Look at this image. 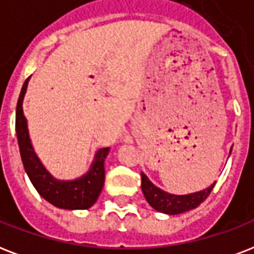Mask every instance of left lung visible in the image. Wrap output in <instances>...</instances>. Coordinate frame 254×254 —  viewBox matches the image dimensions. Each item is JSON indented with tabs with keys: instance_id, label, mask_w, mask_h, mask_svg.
Listing matches in <instances>:
<instances>
[{
	"instance_id": "8db88e82",
	"label": "left lung",
	"mask_w": 254,
	"mask_h": 254,
	"mask_svg": "<svg viewBox=\"0 0 254 254\" xmlns=\"http://www.w3.org/2000/svg\"><path fill=\"white\" fill-rule=\"evenodd\" d=\"M141 178H142L141 187H142L143 196L147 203L154 209L162 213H167V215H178V213H183L190 209L196 208L201 201H204L208 197L216 185L215 182L208 189L199 191V192L189 193V195H173L155 187L143 173H141Z\"/></svg>"
}]
</instances>
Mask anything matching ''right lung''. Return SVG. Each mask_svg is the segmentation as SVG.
Instances as JSON below:
<instances>
[{
  "instance_id": "obj_1",
  "label": "right lung",
  "mask_w": 254,
  "mask_h": 254,
  "mask_svg": "<svg viewBox=\"0 0 254 254\" xmlns=\"http://www.w3.org/2000/svg\"><path fill=\"white\" fill-rule=\"evenodd\" d=\"M29 79L27 77L22 85L15 111V131L23 167L35 190L49 203L64 209H88L95 204L103 190L105 181L104 161L109 153V147L97 150L91 169L83 177L75 181L55 179L41 163L30 141L27 123L22 109Z\"/></svg>"
}]
</instances>
